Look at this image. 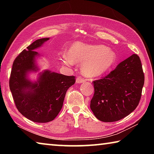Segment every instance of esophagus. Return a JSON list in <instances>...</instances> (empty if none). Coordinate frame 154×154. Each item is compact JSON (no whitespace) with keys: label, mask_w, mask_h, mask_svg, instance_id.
Here are the masks:
<instances>
[{"label":"esophagus","mask_w":154,"mask_h":154,"mask_svg":"<svg viewBox=\"0 0 154 154\" xmlns=\"http://www.w3.org/2000/svg\"><path fill=\"white\" fill-rule=\"evenodd\" d=\"M85 82V79H83V78H82V77H78L77 78V79H76V82L77 83H83V82Z\"/></svg>","instance_id":"34e87169"}]
</instances>
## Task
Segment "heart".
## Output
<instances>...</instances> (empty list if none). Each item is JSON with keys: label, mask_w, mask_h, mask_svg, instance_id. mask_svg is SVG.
Here are the masks:
<instances>
[{"label": "heart", "mask_w": 154, "mask_h": 154, "mask_svg": "<svg viewBox=\"0 0 154 154\" xmlns=\"http://www.w3.org/2000/svg\"><path fill=\"white\" fill-rule=\"evenodd\" d=\"M116 54L111 49L102 45H88L75 42L68 51L62 54L60 60L66 66L83 64L82 71L87 77H94L110 69L116 61Z\"/></svg>", "instance_id": "heart-1"}]
</instances>
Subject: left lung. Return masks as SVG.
I'll list each match as a JSON object with an SVG mask.
<instances>
[{
	"mask_svg": "<svg viewBox=\"0 0 154 154\" xmlns=\"http://www.w3.org/2000/svg\"><path fill=\"white\" fill-rule=\"evenodd\" d=\"M145 76L137 54H132L116 69L93 82L94 94L90 108L99 120L113 122L123 119L137 107Z\"/></svg>",
	"mask_w": 154,
	"mask_h": 154,
	"instance_id": "left-lung-1",
	"label": "left lung"
}]
</instances>
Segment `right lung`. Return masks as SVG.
<instances>
[{
  "instance_id": "right-lung-1",
  "label": "right lung",
  "mask_w": 154,
  "mask_h": 154,
  "mask_svg": "<svg viewBox=\"0 0 154 154\" xmlns=\"http://www.w3.org/2000/svg\"><path fill=\"white\" fill-rule=\"evenodd\" d=\"M49 38L38 39L24 49L14 60L9 78V88L20 113L31 121L47 123L55 119L63 105L69 88L75 83V76H66L45 71L37 82L26 78L30 71H36L35 58L39 48Z\"/></svg>"
}]
</instances>
